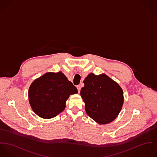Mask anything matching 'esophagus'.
<instances>
[{
    "label": "esophagus",
    "mask_w": 157,
    "mask_h": 157,
    "mask_svg": "<svg viewBox=\"0 0 157 157\" xmlns=\"http://www.w3.org/2000/svg\"><path fill=\"white\" fill-rule=\"evenodd\" d=\"M77 89H78V92L79 93L80 92V90H81V86L80 85H78V86H77Z\"/></svg>",
    "instance_id": "esophagus-1"
}]
</instances>
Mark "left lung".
<instances>
[{
    "instance_id": "left-lung-1",
    "label": "left lung",
    "mask_w": 157,
    "mask_h": 157,
    "mask_svg": "<svg viewBox=\"0 0 157 157\" xmlns=\"http://www.w3.org/2000/svg\"><path fill=\"white\" fill-rule=\"evenodd\" d=\"M81 96L87 114L99 124L113 121L123 104L121 87L106 75L89 74L84 81Z\"/></svg>"
}]
</instances>
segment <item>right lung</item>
I'll list each match as a JSON object with an SVG mask.
<instances>
[{"label":"right lung","mask_w":157,"mask_h":157,"mask_svg":"<svg viewBox=\"0 0 157 157\" xmlns=\"http://www.w3.org/2000/svg\"><path fill=\"white\" fill-rule=\"evenodd\" d=\"M77 93V88L62 72H49L32 83L29 89V101L36 114L51 119L64 109L70 94Z\"/></svg>","instance_id":"add662e5"}]
</instances>
